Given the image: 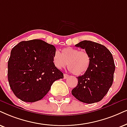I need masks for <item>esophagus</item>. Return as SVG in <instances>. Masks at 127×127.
Segmentation results:
<instances>
[{
    "instance_id": "obj_1",
    "label": "esophagus",
    "mask_w": 127,
    "mask_h": 127,
    "mask_svg": "<svg viewBox=\"0 0 127 127\" xmlns=\"http://www.w3.org/2000/svg\"><path fill=\"white\" fill-rule=\"evenodd\" d=\"M69 77V75L67 74H64V79H66V78H67Z\"/></svg>"
}]
</instances>
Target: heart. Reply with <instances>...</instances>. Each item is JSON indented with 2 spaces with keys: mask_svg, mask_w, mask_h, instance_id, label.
<instances>
[{
  "mask_svg": "<svg viewBox=\"0 0 127 127\" xmlns=\"http://www.w3.org/2000/svg\"><path fill=\"white\" fill-rule=\"evenodd\" d=\"M53 62L56 68L62 69L68 65L69 70L75 75H83L89 70L91 59L89 54L84 51L68 47L62 50V54L54 53Z\"/></svg>",
  "mask_w": 127,
  "mask_h": 127,
  "instance_id": "obj_1",
  "label": "heart"
}]
</instances>
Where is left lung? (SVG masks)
Returning <instances> with one entry per match:
<instances>
[{"label": "left lung", "instance_id": "8db88e82", "mask_svg": "<svg viewBox=\"0 0 127 127\" xmlns=\"http://www.w3.org/2000/svg\"><path fill=\"white\" fill-rule=\"evenodd\" d=\"M75 46L85 49L91 62L84 75L77 77L78 84L72 90V95L84 103L98 102L113 84L115 71L113 55L103 45L91 41H80Z\"/></svg>", "mask_w": 127, "mask_h": 127}]
</instances>
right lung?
<instances>
[{"mask_svg":"<svg viewBox=\"0 0 127 127\" xmlns=\"http://www.w3.org/2000/svg\"><path fill=\"white\" fill-rule=\"evenodd\" d=\"M53 45L40 39L21 41L13 48L8 61V81L14 94L23 101L40 100L53 83L64 78L54 66Z\"/></svg>","mask_w":127,"mask_h":127,"instance_id":"add662e5","label":"right lung"}]
</instances>
